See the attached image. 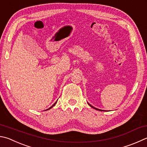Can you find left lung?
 Segmentation results:
<instances>
[{"label":"left lung","instance_id":"left-lung-1","mask_svg":"<svg viewBox=\"0 0 147 147\" xmlns=\"http://www.w3.org/2000/svg\"><path fill=\"white\" fill-rule=\"evenodd\" d=\"M88 104H89V106H90L92 108H93V109H96V110H97V111H104L103 110H100V109H97V108H96V107H93V106H92L91 105H90V104H89V103H88Z\"/></svg>","mask_w":147,"mask_h":147}]
</instances>
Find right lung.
Returning a JSON list of instances; mask_svg holds the SVG:
<instances>
[{
	"mask_svg": "<svg viewBox=\"0 0 147 147\" xmlns=\"http://www.w3.org/2000/svg\"><path fill=\"white\" fill-rule=\"evenodd\" d=\"M58 101V100H57ZM57 101H56V102L54 103V104H53V105L51 106V107L50 108H49V109H47V110H45V111H47V110H49V109H51L52 107H54L55 105H56V103H57Z\"/></svg>",
	"mask_w": 147,
	"mask_h": 147,
	"instance_id": "right-lung-1",
	"label": "right lung"
}]
</instances>
